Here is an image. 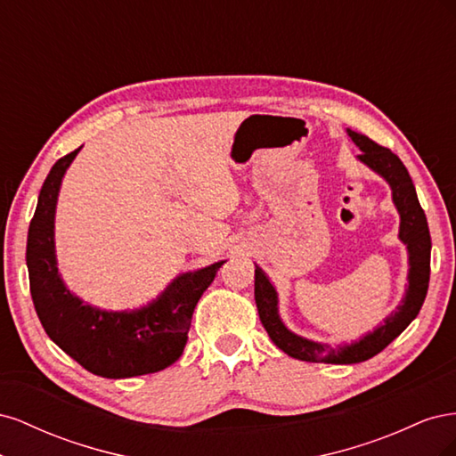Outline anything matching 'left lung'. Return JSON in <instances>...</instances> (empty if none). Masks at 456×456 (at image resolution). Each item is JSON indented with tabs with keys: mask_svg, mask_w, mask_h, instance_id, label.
Listing matches in <instances>:
<instances>
[{
	"mask_svg": "<svg viewBox=\"0 0 456 456\" xmlns=\"http://www.w3.org/2000/svg\"><path fill=\"white\" fill-rule=\"evenodd\" d=\"M348 134L355 146L362 150L357 159L363 161L369 169L379 173L392 188V200L399 218H402V223H399V240L407 245L409 253V285L402 305L386 317L384 323L379 325L372 333H367L352 344L330 348L329 344L302 338L283 325L278 312V293H275L268 275L256 266L255 302L260 322L275 346L300 362L350 365L370 360L372 355L382 352L394 338L402 335L407 325L419 315L428 293V281H430V230H428V220L419 203L417 190L411 181L409 171L392 150L379 146L369 136L352 129H348Z\"/></svg>",
	"mask_w": 456,
	"mask_h": 456,
	"instance_id": "left-lung-1",
	"label": "left lung"
}]
</instances>
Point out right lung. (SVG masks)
<instances>
[{"mask_svg":"<svg viewBox=\"0 0 456 456\" xmlns=\"http://www.w3.org/2000/svg\"><path fill=\"white\" fill-rule=\"evenodd\" d=\"M81 148L53 165L28 228L26 265L37 317L49 338L93 375L129 379L158 372L183 355L191 314L226 260L176 275L148 306L106 312L86 305L59 275L54 256V209L62 176Z\"/></svg>","mask_w":456,"mask_h":456,"instance_id":"right-lung-1","label":"right lung"}]
</instances>
